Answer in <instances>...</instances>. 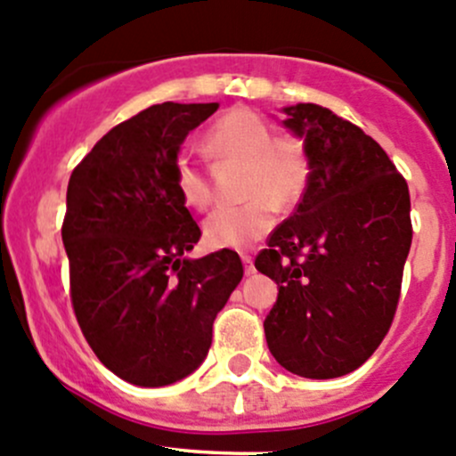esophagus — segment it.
<instances>
[{
	"label": "esophagus",
	"instance_id": "34e87169",
	"mask_svg": "<svg viewBox=\"0 0 456 456\" xmlns=\"http://www.w3.org/2000/svg\"><path fill=\"white\" fill-rule=\"evenodd\" d=\"M242 262H244V273H247V275H253V273H256V266H253V257L244 253Z\"/></svg>",
	"mask_w": 456,
	"mask_h": 456
}]
</instances>
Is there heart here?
I'll list each match as a JSON object with an SVG mask.
<instances>
[{
  "mask_svg": "<svg viewBox=\"0 0 456 456\" xmlns=\"http://www.w3.org/2000/svg\"><path fill=\"white\" fill-rule=\"evenodd\" d=\"M208 148L218 161L244 164L242 191L247 203L223 205L203 224L205 242L214 248H242L257 242L275 223V205L299 203L313 175L305 142L297 135H275L265 115L236 107L209 126ZM175 185L185 205L205 209L214 199L208 170L181 151L175 159Z\"/></svg>",
  "mask_w": 456,
  "mask_h": 456,
  "instance_id": "1",
  "label": "heart"
}]
</instances>
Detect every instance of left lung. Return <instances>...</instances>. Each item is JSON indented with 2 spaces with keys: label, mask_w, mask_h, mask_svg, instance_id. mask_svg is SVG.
I'll return each instance as SVG.
<instances>
[{
  "label": "left lung",
  "mask_w": 456,
  "mask_h": 456,
  "mask_svg": "<svg viewBox=\"0 0 456 456\" xmlns=\"http://www.w3.org/2000/svg\"><path fill=\"white\" fill-rule=\"evenodd\" d=\"M284 113L286 128L305 137L313 175L256 257L277 284L265 334L281 367L325 380L361 367L389 332L413 240L411 196L356 124L319 104Z\"/></svg>",
  "instance_id": "8db88e82"
}]
</instances>
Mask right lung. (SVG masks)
<instances>
[{
    "mask_svg": "<svg viewBox=\"0 0 456 456\" xmlns=\"http://www.w3.org/2000/svg\"><path fill=\"white\" fill-rule=\"evenodd\" d=\"M216 109L152 104L113 126L69 176L61 233L71 305L100 362L131 385L194 371L244 275L232 248L183 260L200 229L175 185V159Z\"/></svg>",
    "mask_w": 456,
    "mask_h": 456,
    "instance_id": "right-lung-1",
    "label": "right lung"
}]
</instances>
